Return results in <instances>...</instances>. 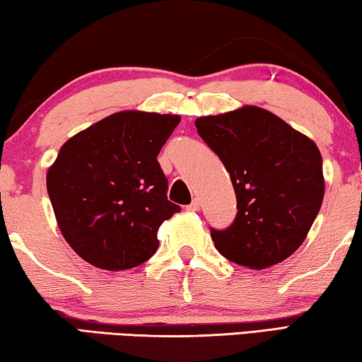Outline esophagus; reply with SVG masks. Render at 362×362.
Instances as JSON below:
<instances>
[{
	"mask_svg": "<svg viewBox=\"0 0 362 362\" xmlns=\"http://www.w3.org/2000/svg\"><path fill=\"white\" fill-rule=\"evenodd\" d=\"M186 209H187V211H192V212L199 211V209H201V201H199V197H194L192 202Z\"/></svg>",
	"mask_w": 362,
	"mask_h": 362,
	"instance_id": "34e87169",
	"label": "esophagus"
}]
</instances>
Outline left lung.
<instances>
[{"instance_id":"left-lung-1","label":"left lung","mask_w":362,"mask_h":362,"mask_svg":"<svg viewBox=\"0 0 362 362\" xmlns=\"http://www.w3.org/2000/svg\"><path fill=\"white\" fill-rule=\"evenodd\" d=\"M196 127L228 171L237 196L233 223L211 230L218 253L250 269L289 258L323 202L315 142L258 106L197 117Z\"/></svg>"}]
</instances>
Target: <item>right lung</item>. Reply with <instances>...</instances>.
Segmentation results:
<instances>
[{
	"instance_id": "obj_1",
	"label": "right lung",
	"mask_w": 362,
	"mask_h": 362,
	"mask_svg": "<svg viewBox=\"0 0 362 362\" xmlns=\"http://www.w3.org/2000/svg\"><path fill=\"white\" fill-rule=\"evenodd\" d=\"M180 122L177 114L120 111L62 145L47 192L62 235L86 263L122 271L153 256L160 225L180 211L156 160Z\"/></svg>"
}]
</instances>
